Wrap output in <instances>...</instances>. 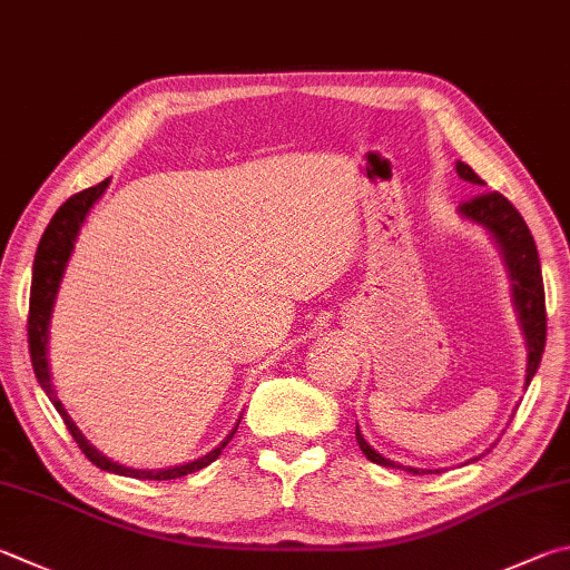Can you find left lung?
I'll return each mask as SVG.
<instances>
[{"instance_id": "1", "label": "left lung", "mask_w": 570, "mask_h": 570, "mask_svg": "<svg viewBox=\"0 0 570 570\" xmlns=\"http://www.w3.org/2000/svg\"><path fill=\"white\" fill-rule=\"evenodd\" d=\"M456 171L463 181L473 186H483L469 164L456 161ZM461 219L471 222L485 229L493 244L499 246L505 272H509L511 282V302L513 312L519 316L521 334L525 338V381L523 389H529L531 379L535 376L538 364H541L543 346H546V294H543V276H541V258H538L535 242L525 226L523 216L515 212V206L505 199L503 194H479L471 202L459 206ZM356 441L358 449L364 451L368 461L379 465H389V469H403L413 475L423 473H439V469H416V465H403L386 459L374 446H368L364 433L358 431L356 423ZM475 461V459H473Z\"/></svg>"}]
</instances>
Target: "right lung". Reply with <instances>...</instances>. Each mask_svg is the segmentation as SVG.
Here are the masks:
<instances>
[{
    "mask_svg": "<svg viewBox=\"0 0 570 570\" xmlns=\"http://www.w3.org/2000/svg\"><path fill=\"white\" fill-rule=\"evenodd\" d=\"M109 179H105L97 186H91V189H85L71 196L65 204L59 206L57 214L51 216L49 226L41 234V242L37 246V254H35V266H32V294H29V354H32V366H35V374L39 386L45 389V393L49 396V401L55 403V409L59 411V416L65 419L67 429L75 441L79 443V449L85 451V456L99 465L101 471H109V473H117V475H129V479H149V481H169V479H181L186 473H194V471H202L204 465H209L212 461H216L222 456V449L226 446L234 439L236 429H239V421H236V426L226 433V439L216 446L214 451L206 453V456L194 459L189 463H179V465H169V469H131V465H124L107 459L105 453H101L95 443H89L85 433L79 431V426L75 423V419L69 416L65 403L59 401L57 396V389L51 384V368H49V324H51V312H55V302H57V294H59V286H61V278H65L67 272V264L71 258V252H75V242L81 232V226H85L87 216L91 212V206H95L101 194L107 191Z\"/></svg>",
    "mask_w": 570,
    "mask_h": 570,
    "instance_id": "obj_1",
    "label": "right lung"
}]
</instances>
